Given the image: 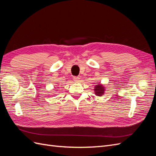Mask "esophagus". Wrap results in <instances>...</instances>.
I'll return each instance as SVG.
<instances>
[{
  "label": "esophagus",
  "instance_id": "esophagus-1",
  "mask_svg": "<svg viewBox=\"0 0 156 156\" xmlns=\"http://www.w3.org/2000/svg\"><path fill=\"white\" fill-rule=\"evenodd\" d=\"M79 77H73V81L75 82H78L79 81Z\"/></svg>",
  "mask_w": 156,
  "mask_h": 156
}]
</instances>
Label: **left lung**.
<instances>
[{
  "label": "left lung",
  "instance_id": "left-lung-1",
  "mask_svg": "<svg viewBox=\"0 0 156 156\" xmlns=\"http://www.w3.org/2000/svg\"><path fill=\"white\" fill-rule=\"evenodd\" d=\"M105 87L104 86H103L101 84H97L96 86H95V88H94V92H95V94L97 95L98 96H101L102 95L104 94L105 92Z\"/></svg>",
  "mask_w": 156,
  "mask_h": 156
}]
</instances>
